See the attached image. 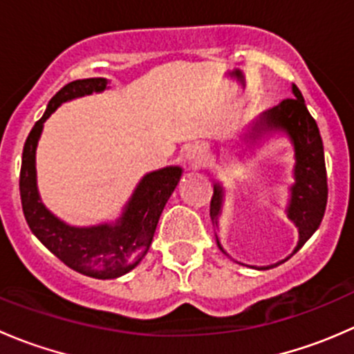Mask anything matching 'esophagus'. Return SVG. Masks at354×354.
Listing matches in <instances>:
<instances>
[{"label": "esophagus", "instance_id": "34e87169", "mask_svg": "<svg viewBox=\"0 0 354 354\" xmlns=\"http://www.w3.org/2000/svg\"><path fill=\"white\" fill-rule=\"evenodd\" d=\"M187 159L190 160L194 166H203L207 159V149L198 144L192 145V147L187 151Z\"/></svg>", "mask_w": 354, "mask_h": 354}]
</instances>
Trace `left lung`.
I'll use <instances>...</instances> for the list:
<instances>
[{"label":"left lung","instance_id":"obj_1","mask_svg":"<svg viewBox=\"0 0 354 354\" xmlns=\"http://www.w3.org/2000/svg\"><path fill=\"white\" fill-rule=\"evenodd\" d=\"M292 95L295 97L284 99L272 109L260 114L257 123L253 124L252 133H248V140L255 142L257 138L269 131H284L295 147L296 164L292 171L295 185L291 187V200H289L286 212L299 233L298 245L292 252L296 253L322 223L329 188H327L324 144L317 121L306 109L305 99L296 85H292ZM221 207H223V188L219 185H214V195L210 200V219L216 226L221 216ZM217 245L223 250L219 240H217ZM283 262L260 267V269H272Z\"/></svg>","mask_w":354,"mask_h":354}]
</instances>
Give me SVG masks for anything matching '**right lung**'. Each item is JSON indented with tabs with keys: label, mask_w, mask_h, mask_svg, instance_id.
<instances>
[{
	"label": "right lung",
	"mask_w": 354,
	"mask_h": 354,
	"mask_svg": "<svg viewBox=\"0 0 354 354\" xmlns=\"http://www.w3.org/2000/svg\"><path fill=\"white\" fill-rule=\"evenodd\" d=\"M106 87V78H84L70 82L56 92L25 140L20 169V198L32 233L65 266L95 279H114L140 263L152 243L164 205L183 173L180 166H167L145 174L114 224L70 226L46 209L35 180V149L44 121L63 102L92 92H102Z\"/></svg>",
	"instance_id": "right-lung-1"
}]
</instances>
